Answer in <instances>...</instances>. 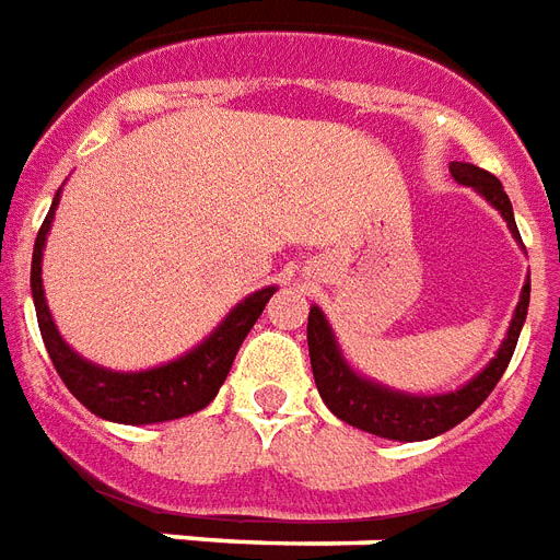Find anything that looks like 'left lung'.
I'll use <instances>...</instances> for the list:
<instances>
[{"mask_svg":"<svg viewBox=\"0 0 560 560\" xmlns=\"http://www.w3.org/2000/svg\"><path fill=\"white\" fill-rule=\"evenodd\" d=\"M451 175L457 184L475 186L480 196L504 217L513 237L523 243L520 231H516V219H513L511 198L501 189L499 177L471 163H451ZM528 296H532V279L523 284L511 329H508V338L501 341L495 359L478 376H471L469 383L459 385L457 392H448V395H407V392L385 388L368 376L355 374L335 341L329 320L314 305L308 312V355H312L314 383H317L323 404L347 424H353L364 433H374V436L397 439V442L433 439L445 430L457 428L463 418H469L490 397L501 374L508 371L520 332H523L525 314H528Z\"/></svg>","mask_w":560,"mask_h":560,"instance_id":"left-lung-1","label":"left lung"}]
</instances>
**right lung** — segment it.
Returning a JSON list of instances; mask_svg holds the SVG:
<instances>
[{"label": "right lung", "instance_id": "1", "mask_svg": "<svg viewBox=\"0 0 560 560\" xmlns=\"http://www.w3.org/2000/svg\"><path fill=\"white\" fill-rule=\"evenodd\" d=\"M56 207H59V192L52 198L47 219L37 231L35 252H32V300H35L40 338L47 343L49 359L56 364L61 383L70 388V395L94 416L118 421V424H160V421H175V418L192 416L198 409H205L225 383L240 343L248 329L258 323L260 312L269 296L276 293V288H264V291H255L252 296L237 302L205 341L175 362L148 368V371H127V374L91 364L89 359L73 353L65 343L47 308V296H44L40 258H44Z\"/></svg>", "mask_w": 560, "mask_h": 560}]
</instances>
